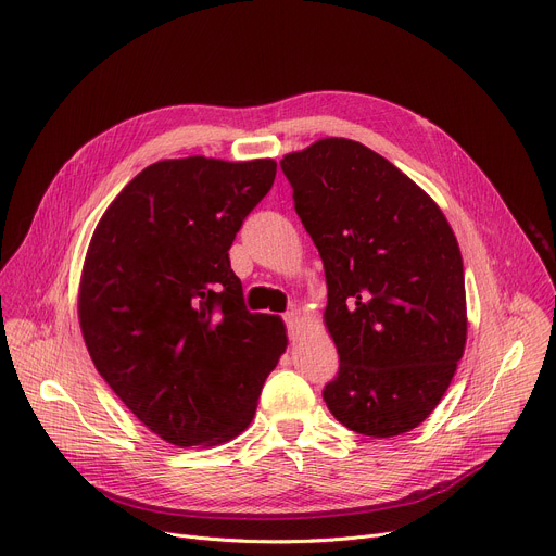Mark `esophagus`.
Here are the masks:
<instances>
[{"label":"esophagus","mask_w":556,"mask_h":556,"mask_svg":"<svg viewBox=\"0 0 556 556\" xmlns=\"http://www.w3.org/2000/svg\"><path fill=\"white\" fill-rule=\"evenodd\" d=\"M283 321H286V328H288V338L290 340H298L300 330H302V317L298 311H290L283 315Z\"/></svg>","instance_id":"obj_1"}]
</instances>
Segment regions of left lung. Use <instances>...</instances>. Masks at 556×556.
I'll return each mask as SVG.
<instances>
[{"label":"left lung","instance_id":"obj_1","mask_svg":"<svg viewBox=\"0 0 556 556\" xmlns=\"http://www.w3.org/2000/svg\"><path fill=\"white\" fill-rule=\"evenodd\" d=\"M281 169L324 262V321L340 355L321 391L328 412L362 435L412 431L465 351L454 230L429 194L362 142L321 138L286 154Z\"/></svg>","mask_w":556,"mask_h":556}]
</instances>
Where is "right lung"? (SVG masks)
I'll list each match as a JSON object with an SVG mask.
<instances>
[{"label":"right lung","instance_id":"right-lung-1","mask_svg":"<svg viewBox=\"0 0 556 556\" xmlns=\"http://www.w3.org/2000/svg\"><path fill=\"white\" fill-rule=\"evenodd\" d=\"M275 174L270 159L159 161L91 237L78 300L89 355L127 409L176 447L239 435L286 351L283 321L245 308L228 254Z\"/></svg>","mask_w":556,"mask_h":556}]
</instances>
